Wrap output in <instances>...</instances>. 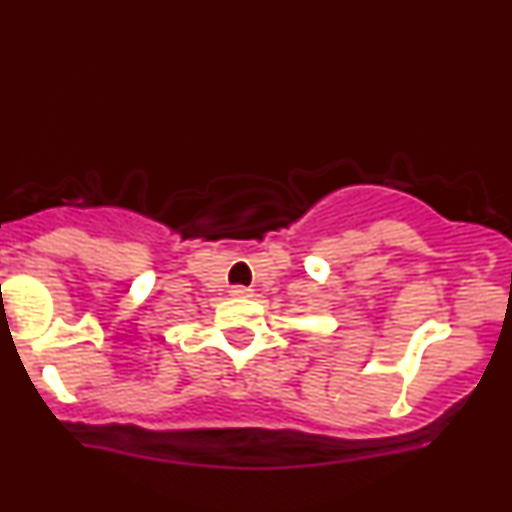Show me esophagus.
<instances>
[{
    "mask_svg": "<svg viewBox=\"0 0 512 512\" xmlns=\"http://www.w3.org/2000/svg\"><path fill=\"white\" fill-rule=\"evenodd\" d=\"M229 293L233 295V298H250V295H252L248 286H231Z\"/></svg>",
    "mask_w": 512,
    "mask_h": 512,
    "instance_id": "34e87169",
    "label": "esophagus"
}]
</instances>
